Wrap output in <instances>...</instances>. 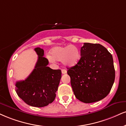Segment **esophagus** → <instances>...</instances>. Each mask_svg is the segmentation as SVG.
Masks as SVG:
<instances>
[{"label":"esophagus","instance_id":"obj_1","mask_svg":"<svg viewBox=\"0 0 126 126\" xmlns=\"http://www.w3.org/2000/svg\"><path fill=\"white\" fill-rule=\"evenodd\" d=\"M62 74H66V73H67V71H66V70H65V69H62Z\"/></svg>","mask_w":126,"mask_h":126}]
</instances>
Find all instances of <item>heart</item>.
Wrapping results in <instances>:
<instances>
[{
    "label": "heart",
    "instance_id": "obj_1",
    "mask_svg": "<svg viewBox=\"0 0 126 126\" xmlns=\"http://www.w3.org/2000/svg\"><path fill=\"white\" fill-rule=\"evenodd\" d=\"M51 56H48L49 61L62 62L65 66H73L78 64L81 58V53L78 47L70 45L65 47H55L50 51Z\"/></svg>",
    "mask_w": 126,
    "mask_h": 126
}]
</instances>
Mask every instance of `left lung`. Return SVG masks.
<instances>
[{
    "mask_svg": "<svg viewBox=\"0 0 126 126\" xmlns=\"http://www.w3.org/2000/svg\"><path fill=\"white\" fill-rule=\"evenodd\" d=\"M78 64L67 68L76 97L85 103L96 102L110 93L115 79L112 55L100 44L84 43Z\"/></svg>",
    "mask_w": 126,
    "mask_h": 126,
    "instance_id": "obj_1",
    "label": "left lung"
}]
</instances>
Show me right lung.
I'll use <instances>...</instances> for the list:
<instances>
[{"label": "right lung", "instance_id": "1", "mask_svg": "<svg viewBox=\"0 0 126 126\" xmlns=\"http://www.w3.org/2000/svg\"><path fill=\"white\" fill-rule=\"evenodd\" d=\"M34 50L38 55L34 69L25 80L16 82V92L28 105L42 107L55 99L62 72L60 69L53 70L48 67V61L43 57L42 48L36 47Z\"/></svg>", "mask_w": 126, "mask_h": 126}]
</instances>
